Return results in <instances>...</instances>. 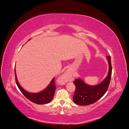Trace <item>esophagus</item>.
Wrapping results in <instances>:
<instances>
[{"label":"esophagus","mask_w":129,"mask_h":129,"mask_svg":"<svg viewBox=\"0 0 129 129\" xmlns=\"http://www.w3.org/2000/svg\"><path fill=\"white\" fill-rule=\"evenodd\" d=\"M68 73H69V72H68V71H67V72H66V73H64V75H63V79H66V78H67V74H68Z\"/></svg>","instance_id":"1"}]
</instances>
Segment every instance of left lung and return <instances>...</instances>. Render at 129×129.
I'll list each match as a JSON object with an SVG mask.
<instances>
[{"mask_svg": "<svg viewBox=\"0 0 129 129\" xmlns=\"http://www.w3.org/2000/svg\"><path fill=\"white\" fill-rule=\"evenodd\" d=\"M109 66L108 75L102 82L96 85L85 84L80 79H76L73 82L75 85V91L73 95V101L76 104L87 105L94 103L100 100L108 90L110 82L112 66L110 56H107Z\"/></svg>", "mask_w": 129, "mask_h": 129, "instance_id": "1", "label": "left lung"}]
</instances>
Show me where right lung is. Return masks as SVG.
<instances>
[{"mask_svg": "<svg viewBox=\"0 0 129 129\" xmlns=\"http://www.w3.org/2000/svg\"><path fill=\"white\" fill-rule=\"evenodd\" d=\"M15 72V82L18 88L20 90L22 93L24 95L26 98L30 101L34 103L39 104H44L49 103L53 99L54 93H55L56 85L54 82L55 78L51 81L49 84L48 85L44 90L38 93H30L26 91L25 89H23L21 85L19 84L18 81L17 80V78Z\"/></svg>", "mask_w": 129, "mask_h": 129, "instance_id": "1", "label": "right lung"}]
</instances>
